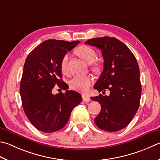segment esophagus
<instances>
[{
	"mask_svg": "<svg viewBox=\"0 0 160 160\" xmlns=\"http://www.w3.org/2000/svg\"><path fill=\"white\" fill-rule=\"evenodd\" d=\"M82 99H83V101H85V103H88V102H89V101H90V98H89V97L88 95H86V94H82Z\"/></svg>",
	"mask_w": 160,
	"mask_h": 160,
	"instance_id": "esophagus-1",
	"label": "esophagus"
}]
</instances>
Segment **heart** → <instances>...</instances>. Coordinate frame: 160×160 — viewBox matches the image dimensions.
<instances>
[{
    "label": "heart",
    "mask_w": 160,
    "mask_h": 160,
    "mask_svg": "<svg viewBox=\"0 0 160 160\" xmlns=\"http://www.w3.org/2000/svg\"><path fill=\"white\" fill-rule=\"evenodd\" d=\"M77 54L78 55L83 62L87 63H92L94 62L97 58V53L94 50V49L89 47V46H81L78 49ZM68 61V54H66L63 56L61 63L62 70L65 72L67 68V63ZM96 69H98V66H95ZM93 79L89 75H77L72 78L70 81V86L72 89L76 90L78 92H86L88 91L89 87L91 86Z\"/></svg>",
    "instance_id": "1"
}]
</instances>
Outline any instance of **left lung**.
Returning a JSON list of instances; mask_svg holds the SVG:
<instances>
[{
    "label": "left lung",
    "mask_w": 160,
    "mask_h": 160,
    "mask_svg": "<svg viewBox=\"0 0 160 160\" xmlns=\"http://www.w3.org/2000/svg\"><path fill=\"white\" fill-rule=\"evenodd\" d=\"M85 44L101 50L103 70L94 88L109 96L91 97L101 104V109L94 119L97 126L107 132H118L127 127L138 109L141 95L137 61L127 45L112 37L96 38Z\"/></svg>",
    "instance_id": "left-lung-1"
}]
</instances>
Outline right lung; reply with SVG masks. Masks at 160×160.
<instances>
[{
	"label": "right lung",
	"instance_id": "obj_1",
	"mask_svg": "<svg viewBox=\"0 0 160 160\" xmlns=\"http://www.w3.org/2000/svg\"><path fill=\"white\" fill-rule=\"evenodd\" d=\"M79 42L45 40L26 59L19 89L23 108L31 124L42 132L52 133L62 129L72 109L82 101L79 93L67 90L61 66L63 56ZM55 84L66 92L52 95Z\"/></svg>",
	"mask_w": 160,
	"mask_h": 160
}]
</instances>
